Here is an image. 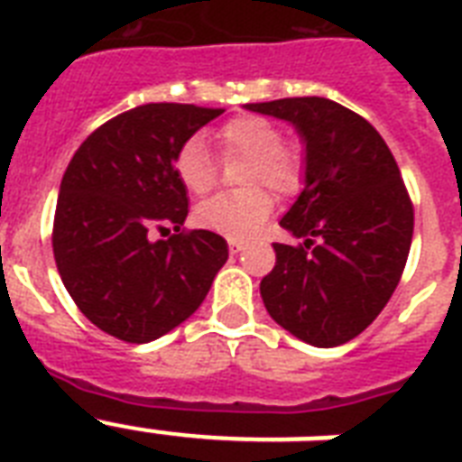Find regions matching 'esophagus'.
Here are the masks:
<instances>
[{"label":"esophagus","mask_w":462,"mask_h":462,"mask_svg":"<svg viewBox=\"0 0 462 462\" xmlns=\"http://www.w3.org/2000/svg\"><path fill=\"white\" fill-rule=\"evenodd\" d=\"M227 245H230L232 252H242V249L246 246V242H245V239H239V237H230V239H227Z\"/></svg>","instance_id":"34e87169"}]
</instances>
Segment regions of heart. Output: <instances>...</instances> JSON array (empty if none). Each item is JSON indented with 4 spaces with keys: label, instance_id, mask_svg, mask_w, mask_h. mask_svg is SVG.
Segmentation results:
<instances>
[{
    "label": "heart",
    "instance_id": "obj_1",
    "mask_svg": "<svg viewBox=\"0 0 462 462\" xmlns=\"http://www.w3.org/2000/svg\"><path fill=\"white\" fill-rule=\"evenodd\" d=\"M223 158L246 155L242 191L216 194L194 210V223L201 230L227 237H245L259 230L273 210V194H297L304 184V151L292 141H282L281 126L259 115H242L225 122L216 134ZM174 177L189 194L201 196L216 184V162L201 139H189L172 160ZM264 187L261 188L260 184Z\"/></svg>",
    "mask_w": 462,
    "mask_h": 462
}]
</instances>
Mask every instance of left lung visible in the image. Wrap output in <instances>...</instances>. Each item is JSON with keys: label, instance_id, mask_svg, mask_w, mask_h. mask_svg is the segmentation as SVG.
I'll use <instances>...</instances> for the list:
<instances>
[{"label": "left lung", "instance_id": "obj_1", "mask_svg": "<svg viewBox=\"0 0 462 462\" xmlns=\"http://www.w3.org/2000/svg\"><path fill=\"white\" fill-rule=\"evenodd\" d=\"M245 107L290 122L307 146L302 194L281 220L302 245H273L263 304L304 343H347L386 307L408 261L415 210L398 162L365 117L328 97Z\"/></svg>", "mask_w": 462, "mask_h": 462}]
</instances>
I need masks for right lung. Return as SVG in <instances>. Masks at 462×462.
I'll use <instances>...</instances> for the list:
<instances>
[{"mask_svg":"<svg viewBox=\"0 0 462 462\" xmlns=\"http://www.w3.org/2000/svg\"><path fill=\"white\" fill-rule=\"evenodd\" d=\"M217 107L148 103L97 126L69 162L52 252L64 288L97 328L151 343L187 321L227 261V242L187 232V189L172 160ZM175 235L153 243L152 230Z\"/></svg>","mask_w":462,"mask_h":462,"instance_id":"right-lung-1","label":"right lung"}]
</instances>
